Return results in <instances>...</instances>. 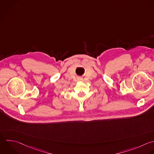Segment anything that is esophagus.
Listing matches in <instances>:
<instances>
[{
    "label": "esophagus",
    "instance_id": "obj_1",
    "mask_svg": "<svg viewBox=\"0 0 154 154\" xmlns=\"http://www.w3.org/2000/svg\"><path fill=\"white\" fill-rule=\"evenodd\" d=\"M78 79H79V81H81V80H82V78H79Z\"/></svg>",
    "mask_w": 154,
    "mask_h": 154
}]
</instances>
